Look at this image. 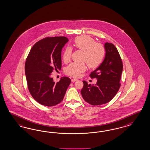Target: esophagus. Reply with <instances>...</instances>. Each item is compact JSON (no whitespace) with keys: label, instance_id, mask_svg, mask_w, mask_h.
Wrapping results in <instances>:
<instances>
[{"label":"esophagus","instance_id":"esophagus-1","mask_svg":"<svg viewBox=\"0 0 150 150\" xmlns=\"http://www.w3.org/2000/svg\"><path fill=\"white\" fill-rule=\"evenodd\" d=\"M77 80H78V79H77L74 78V79H71V82L77 81Z\"/></svg>","mask_w":150,"mask_h":150}]
</instances>
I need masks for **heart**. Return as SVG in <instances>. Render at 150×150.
Here are the masks:
<instances>
[{"mask_svg":"<svg viewBox=\"0 0 150 150\" xmlns=\"http://www.w3.org/2000/svg\"><path fill=\"white\" fill-rule=\"evenodd\" d=\"M74 46L79 50L83 52L82 60L86 63L91 69H96L103 63L105 55V47L100 43L96 42L94 38L90 36H80L75 38ZM72 49L67 47L64 51L63 59L68 62L71 59ZM86 69V64L83 62L70 64L65 69L66 74L73 77H78L80 74Z\"/></svg>","mask_w":150,"mask_h":150,"instance_id":"b5f03b06","label":"heart"}]
</instances>
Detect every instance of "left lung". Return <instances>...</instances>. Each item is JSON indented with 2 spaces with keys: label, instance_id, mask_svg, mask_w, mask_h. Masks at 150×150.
<instances>
[{
  "label": "left lung",
  "instance_id": "obj_1",
  "mask_svg": "<svg viewBox=\"0 0 150 150\" xmlns=\"http://www.w3.org/2000/svg\"><path fill=\"white\" fill-rule=\"evenodd\" d=\"M106 53L103 63L90 74L92 79L96 78L95 85L83 81V86L81 93L86 102L92 105L107 103L113 98L120 87V83L123 71V63L115 46L105 43Z\"/></svg>",
  "mask_w": 150,
  "mask_h": 150
}]
</instances>
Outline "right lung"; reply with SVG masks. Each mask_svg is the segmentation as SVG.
<instances>
[{"label":"right lung","instance_id":"add662e5","mask_svg":"<svg viewBox=\"0 0 150 150\" xmlns=\"http://www.w3.org/2000/svg\"><path fill=\"white\" fill-rule=\"evenodd\" d=\"M65 37H48L32 47L25 62V71L27 87L32 97L40 104L52 107L63 100L71 80L62 77L53 81L51 74L61 69V53L68 42Z\"/></svg>","mask_w":150,"mask_h":150}]
</instances>
